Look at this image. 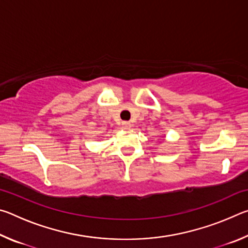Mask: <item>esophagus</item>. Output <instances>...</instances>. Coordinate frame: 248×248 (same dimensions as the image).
<instances>
[{
	"mask_svg": "<svg viewBox=\"0 0 248 248\" xmlns=\"http://www.w3.org/2000/svg\"><path fill=\"white\" fill-rule=\"evenodd\" d=\"M130 127H131V124L128 123V121H124V123H123V128L124 129H129Z\"/></svg>",
	"mask_w": 248,
	"mask_h": 248,
	"instance_id": "1",
	"label": "esophagus"
}]
</instances>
